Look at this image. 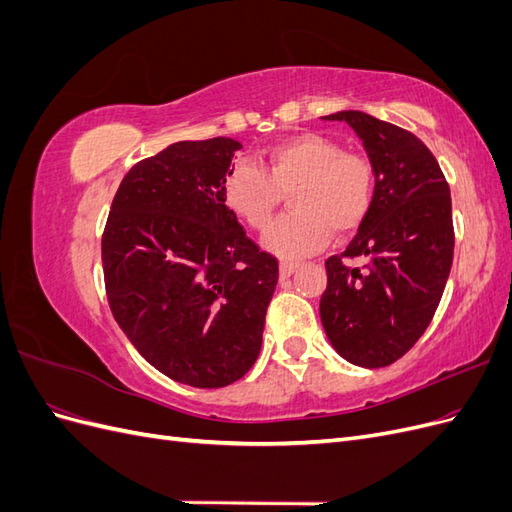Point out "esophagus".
I'll use <instances>...</instances> for the list:
<instances>
[{"label": "esophagus", "instance_id": "1", "mask_svg": "<svg viewBox=\"0 0 512 512\" xmlns=\"http://www.w3.org/2000/svg\"><path fill=\"white\" fill-rule=\"evenodd\" d=\"M301 265H299V262H294V260H284L282 262V265H280V275L284 277V280H286V277H290L294 271H297Z\"/></svg>", "mask_w": 512, "mask_h": 512}]
</instances>
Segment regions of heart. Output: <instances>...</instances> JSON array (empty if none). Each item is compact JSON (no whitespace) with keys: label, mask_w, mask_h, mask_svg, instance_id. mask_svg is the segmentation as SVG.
<instances>
[{"label":"heart","mask_w":512,"mask_h":512,"mask_svg":"<svg viewBox=\"0 0 512 512\" xmlns=\"http://www.w3.org/2000/svg\"><path fill=\"white\" fill-rule=\"evenodd\" d=\"M292 215L277 222L265 247L282 258H301L359 230L374 207L376 168L363 153L344 151L333 138L303 132L265 153V170L237 162L226 175L222 196L230 213L252 230H267L284 196Z\"/></svg>","instance_id":"b5f03b06"}]
</instances>
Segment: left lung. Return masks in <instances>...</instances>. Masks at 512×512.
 Listing matches in <instances>:
<instances>
[{
    "label": "left lung",
    "instance_id": "left-lung-1",
    "mask_svg": "<svg viewBox=\"0 0 512 512\" xmlns=\"http://www.w3.org/2000/svg\"><path fill=\"white\" fill-rule=\"evenodd\" d=\"M346 121L376 168V198L342 256H331L320 320L346 361L378 369L401 359L425 333L451 273L455 230L451 190L423 141L361 111ZM361 259L348 268L343 258Z\"/></svg>",
    "mask_w": 512,
    "mask_h": 512
}]
</instances>
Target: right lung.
I'll use <instances>...</instances> for the list:
<instances>
[{"label": "right lung", "instance_id": "1", "mask_svg": "<svg viewBox=\"0 0 512 512\" xmlns=\"http://www.w3.org/2000/svg\"><path fill=\"white\" fill-rule=\"evenodd\" d=\"M239 141H179L130 168L102 235L111 312L170 380L220 389L258 359L277 260L224 205Z\"/></svg>", "mask_w": 512, "mask_h": 512}]
</instances>
